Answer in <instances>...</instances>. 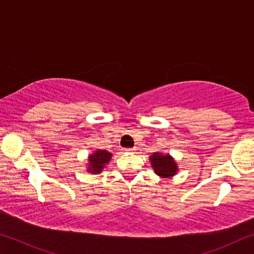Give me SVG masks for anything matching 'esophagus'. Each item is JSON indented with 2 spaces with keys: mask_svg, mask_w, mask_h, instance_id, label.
<instances>
[{
  "mask_svg": "<svg viewBox=\"0 0 254 254\" xmlns=\"http://www.w3.org/2000/svg\"><path fill=\"white\" fill-rule=\"evenodd\" d=\"M127 152H135V148H130V149H126Z\"/></svg>",
  "mask_w": 254,
  "mask_h": 254,
  "instance_id": "1",
  "label": "esophagus"
}]
</instances>
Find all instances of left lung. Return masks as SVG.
<instances>
[{"instance_id": "left-lung-1", "label": "left lung", "mask_w": 254, "mask_h": 254, "mask_svg": "<svg viewBox=\"0 0 254 254\" xmlns=\"http://www.w3.org/2000/svg\"><path fill=\"white\" fill-rule=\"evenodd\" d=\"M154 174L161 178H171L177 174L178 165L169 153L153 152L149 157Z\"/></svg>"}]
</instances>
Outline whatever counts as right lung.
<instances>
[{
  "mask_svg": "<svg viewBox=\"0 0 254 254\" xmlns=\"http://www.w3.org/2000/svg\"><path fill=\"white\" fill-rule=\"evenodd\" d=\"M112 159V153L107 150H101L97 149L93 153L88 154L87 159V169L86 171L89 174L98 175L101 174L104 167L109 165V162Z\"/></svg>",
  "mask_w": 254,
  "mask_h": 254,
  "instance_id": "right-lung-1",
  "label": "right lung"
}]
</instances>
